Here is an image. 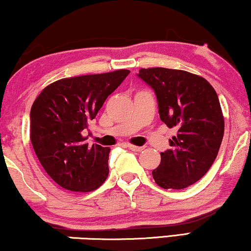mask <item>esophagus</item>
<instances>
[{"instance_id":"1","label":"esophagus","mask_w":251,"mask_h":251,"mask_svg":"<svg viewBox=\"0 0 251 251\" xmlns=\"http://www.w3.org/2000/svg\"><path fill=\"white\" fill-rule=\"evenodd\" d=\"M126 147L129 148V150H131V151H141L144 150V146H134V145H130V144H128V145H126Z\"/></svg>"}]
</instances>
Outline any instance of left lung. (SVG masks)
<instances>
[{
    "instance_id": "8db88e82",
    "label": "left lung",
    "mask_w": 251,
    "mask_h": 251,
    "mask_svg": "<svg viewBox=\"0 0 251 251\" xmlns=\"http://www.w3.org/2000/svg\"><path fill=\"white\" fill-rule=\"evenodd\" d=\"M137 75L154 90L162 121L177 130L170 139L171 150L161 152L152 177L163 189L191 186L213 165L223 139L224 119L215 89L183 70L140 69Z\"/></svg>"
}]
</instances>
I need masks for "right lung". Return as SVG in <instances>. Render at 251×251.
Instances as JSON below:
<instances>
[{
    "mask_svg": "<svg viewBox=\"0 0 251 251\" xmlns=\"http://www.w3.org/2000/svg\"><path fill=\"white\" fill-rule=\"evenodd\" d=\"M129 74V70H117L61 79L35 100L30 110V140L42 166L59 186L88 192L106 180L110 148L88 146L82 132Z\"/></svg>",
    "mask_w": 251,
    "mask_h": 251,
    "instance_id": "obj_1",
    "label": "right lung"
}]
</instances>
